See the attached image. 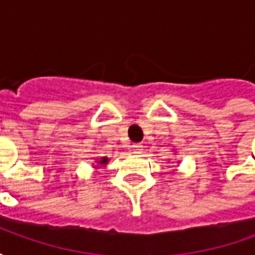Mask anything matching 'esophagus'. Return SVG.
I'll list each match as a JSON object with an SVG mask.
<instances>
[{
    "label": "esophagus",
    "mask_w": 255,
    "mask_h": 255,
    "mask_svg": "<svg viewBox=\"0 0 255 255\" xmlns=\"http://www.w3.org/2000/svg\"><path fill=\"white\" fill-rule=\"evenodd\" d=\"M142 147H143L142 144H133L132 146L133 154H140V153H142Z\"/></svg>",
    "instance_id": "1"
}]
</instances>
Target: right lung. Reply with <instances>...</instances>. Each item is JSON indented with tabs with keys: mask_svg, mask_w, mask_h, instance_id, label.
I'll return each instance as SVG.
<instances>
[{
	"mask_svg": "<svg viewBox=\"0 0 255 255\" xmlns=\"http://www.w3.org/2000/svg\"><path fill=\"white\" fill-rule=\"evenodd\" d=\"M108 162H109V158H108V157H101V158H97V160H95V165L94 164H93V165H94L95 168H100V166H105Z\"/></svg>",
	"mask_w": 255,
	"mask_h": 255,
	"instance_id": "obj_1",
	"label": "right lung"
}]
</instances>
